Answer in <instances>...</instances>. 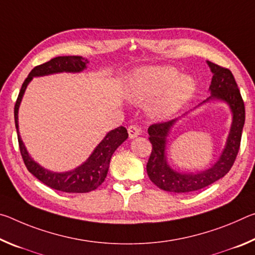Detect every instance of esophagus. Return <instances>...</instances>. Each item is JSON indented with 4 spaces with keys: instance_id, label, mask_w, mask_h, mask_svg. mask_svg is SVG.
I'll use <instances>...</instances> for the list:
<instances>
[{
    "instance_id": "1",
    "label": "esophagus",
    "mask_w": 255,
    "mask_h": 255,
    "mask_svg": "<svg viewBox=\"0 0 255 255\" xmlns=\"http://www.w3.org/2000/svg\"><path fill=\"white\" fill-rule=\"evenodd\" d=\"M139 132H140V129L138 128L136 125H131V126L128 127V133H129V138H130V139L136 138L138 135H139Z\"/></svg>"
}]
</instances>
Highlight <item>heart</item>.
<instances>
[{
    "mask_svg": "<svg viewBox=\"0 0 255 255\" xmlns=\"http://www.w3.org/2000/svg\"><path fill=\"white\" fill-rule=\"evenodd\" d=\"M197 83L192 76L180 75L172 66L154 65L136 70L129 76L126 92L136 103L155 100L150 108L154 117L165 118L179 111L196 93Z\"/></svg>",
    "mask_w": 255,
    "mask_h": 255,
    "instance_id": "b5f03b06",
    "label": "heart"
}]
</instances>
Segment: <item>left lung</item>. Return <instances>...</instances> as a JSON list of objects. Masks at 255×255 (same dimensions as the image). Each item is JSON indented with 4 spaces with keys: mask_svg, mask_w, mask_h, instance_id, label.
I'll return each instance as SVG.
<instances>
[{
    "mask_svg": "<svg viewBox=\"0 0 255 255\" xmlns=\"http://www.w3.org/2000/svg\"><path fill=\"white\" fill-rule=\"evenodd\" d=\"M213 73L209 86L211 96L200 103L209 101H221L230 107L232 112V125L228 132L225 147L221 156L208 169L198 172H179L172 169L167 162L166 148L169 135L179 118L167 123L154 124L148 128L149 141L152 143V153L146 165L147 174L152 182L164 191L173 193H190L207 187L222 179L230 172L235 162L241 145L242 130L245 122V108L240 90L237 88L234 76L227 68L207 60ZM187 112L185 115H188ZM185 115H183V117Z\"/></svg>",
    "mask_w": 255,
    "mask_h": 255,
    "instance_id": "left-lung-1",
    "label": "left lung"
}]
</instances>
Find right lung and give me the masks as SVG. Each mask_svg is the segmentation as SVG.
I'll return each mask as SVG.
<instances>
[{"mask_svg": "<svg viewBox=\"0 0 255 255\" xmlns=\"http://www.w3.org/2000/svg\"><path fill=\"white\" fill-rule=\"evenodd\" d=\"M89 63L90 60L83 58L82 56H59V57L50 59L49 62L36 66L24 80L14 106V123L16 132H18L19 147L28 171L51 189L68 193L90 192L102 184L109 170L112 154L128 138L127 129L122 126L110 130L94 148L92 154L86 158V161L75 167L74 170L54 172L45 169L30 156L20 136L18 114L25 89L33 77L47 76L57 74V73H81L88 67Z\"/></svg>", "mask_w": 255, "mask_h": 255, "instance_id": "add662e5", "label": "right lung"}]
</instances>
